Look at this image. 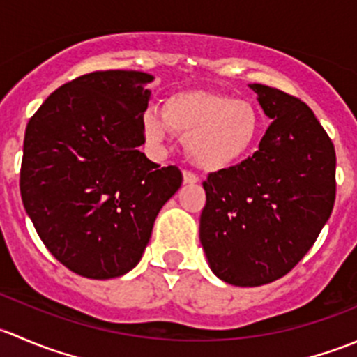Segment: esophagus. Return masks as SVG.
<instances>
[{
	"instance_id": "34e87169",
	"label": "esophagus",
	"mask_w": 357,
	"mask_h": 357,
	"mask_svg": "<svg viewBox=\"0 0 357 357\" xmlns=\"http://www.w3.org/2000/svg\"><path fill=\"white\" fill-rule=\"evenodd\" d=\"M183 183L185 185H195V183H199V176L192 171H183Z\"/></svg>"
}]
</instances>
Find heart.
Returning <instances> with one entry per match:
<instances>
[{
    "mask_svg": "<svg viewBox=\"0 0 357 357\" xmlns=\"http://www.w3.org/2000/svg\"><path fill=\"white\" fill-rule=\"evenodd\" d=\"M143 131L153 145L167 142L171 132L185 139L190 160L207 171L225 169L254 149L261 117L247 100L211 91H183L165 100L164 109L143 115Z\"/></svg>",
    "mask_w": 357,
    "mask_h": 357,
    "instance_id": "1",
    "label": "heart"
}]
</instances>
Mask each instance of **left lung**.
<instances>
[{
  "instance_id": "left-lung-1",
  "label": "left lung",
  "mask_w": 357,
  "mask_h": 357,
  "mask_svg": "<svg viewBox=\"0 0 357 357\" xmlns=\"http://www.w3.org/2000/svg\"><path fill=\"white\" fill-rule=\"evenodd\" d=\"M271 119L259 150L211 172L204 190L200 242L211 269L229 285L282 278L314 245L335 204V146L295 96L250 84Z\"/></svg>"
}]
</instances>
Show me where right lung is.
I'll use <instances>...</instances> for the list:
<instances>
[{
  "mask_svg": "<svg viewBox=\"0 0 357 357\" xmlns=\"http://www.w3.org/2000/svg\"><path fill=\"white\" fill-rule=\"evenodd\" d=\"M150 74L98 70L60 86L25 128L20 195L39 238L77 275L131 271L183 183L138 150Z\"/></svg>",
  "mask_w": 357,
  "mask_h": 357,
  "instance_id": "right-lung-1",
  "label": "right lung"
}]
</instances>
